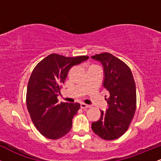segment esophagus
<instances>
[{
  "label": "esophagus",
  "instance_id": "1",
  "mask_svg": "<svg viewBox=\"0 0 161 161\" xmlns=\"http://www.w3.org/2000/svg\"><path fill=\"white\" fill-rule=\"evenodd\" d=\"M80 107H81V108H82V109H85V108H90V105H88V104H85V103H81L80 104Z\"/></svg>",
  "mask_w": 161,
  "mask_h": 161
}]
</instances>
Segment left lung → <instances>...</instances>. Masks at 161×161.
Masks as SVG:
<instances>
[{
	"instance_id": "1",
	"label": "left lung",
	"mask_w": 161,
	"mask_h": 161,
	"mask_svg": "<svg viewBox=\"0 0 161 161\" xmlns=\"http://www.w3.org/2000/svg\"><path fill=\"white\" fill-rule=\"evenodd\" d=\"M104 67L103 86L110 96L108 108L101 110V117L92 123L93 132L104 140H114L128 129L136 110V88L132 71L124 62L110 53L92 57ZM107 96H105L106 97Z\"/></svg>"
}]
</instances>
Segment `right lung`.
<instances>
[{
  "label": "right lung",
  "instance_id": "obj_1",
  "mask_svg": "<svg viewBox=\"0 0 161 161\" xmlns=\"http://www.w3.org/2000/svg\"><path fill=\"white\" fill-rule=\"evenodd\" d=\"M88 56L64 57L51 53L33 69L26 92L28 111L35 126L45 137L58 139L72 128L79 103H58L57 96L70 68L88 60Z\"/></svg>",
  "mask_w": 161,
  "mask_h": 161
}]
</instances>
